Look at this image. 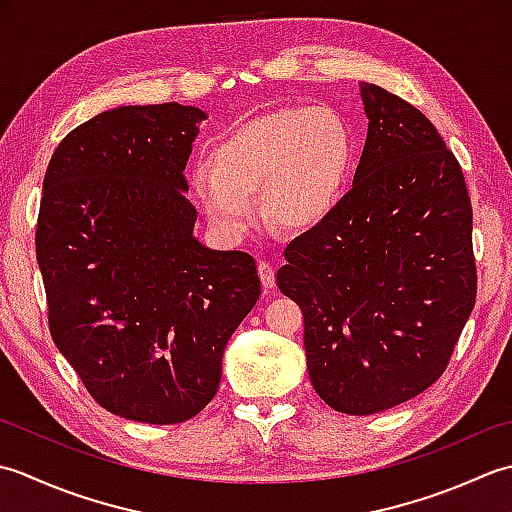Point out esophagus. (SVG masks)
<instances>
[{
	"label": "esophagus",
	"mask_w": 512,
	"mask_h": 512,
	"mask_svg": "<svg viewBox=\"0 0 512 512\" xmlns=\"http://www.w3.org/2000/svg\"><path fill=\"white\" fill-rule=\"evenodd\" d=\"M258 276H260V283H263L265 287H274L276 269H274V265L267 263V260H260L258 263Z\"/></svg>",
	"instance_id": "obj_1"
}]
</instances>
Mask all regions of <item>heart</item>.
<instances>
[{
    "label": "heart",
    "mask_w": 512,
    "mask_h": 512,
    "mask_svg": "<svg viewBox=\"0 0 512 512\" xmlns=\"http://www.w3.org/2000/svg\"><path fill=\"white\" fill-rule=\"evenodd\" d=\"M356 163V139L329 108H280L249 119L216 143L212 163L196 165L192 190L225 234L254 223L263 194L267 223L309 232L336 212Z\"/></svg>",
    "instance_id": "obj_1"
}]
</instances>
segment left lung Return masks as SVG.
<instances>
[{
    "mask_svg": "<svg viewBox=\"0 0 512 512\" xmlns=\"http://www.w3.org/2000/svg\"><path fill=\"white\" fill-rule=\"evenodd\" d=\"M360 97L369 130L351 192L289 243L276 276L305 316L311 384L347 415L429 389L477 294L460 163L411 103L364 81Z\"/></svg>",
    "mask_w": 512,
    "mask_h": 512,
    "instance_id": "obj_1",
    "label": "left lung"
}]
</instances>
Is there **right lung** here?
<instances>
[{"label": "right lung", "instance_id": "add662e5", "mask_svg": "<svg viewBox=\"0 0 512 512\" xmlns=\"http://www.w3.org/2000/svg\"><path fill=\"white\" fill-rule=\"evenodd\" d=\"M205 119L174 101L106 110L57 145L44 176L35 245L50 336L125 420L201 413L260 296L252 256L194 236L183 170Z\"/></svg>", "mask_w": 512, "mask_h": 512}]
</instances>
